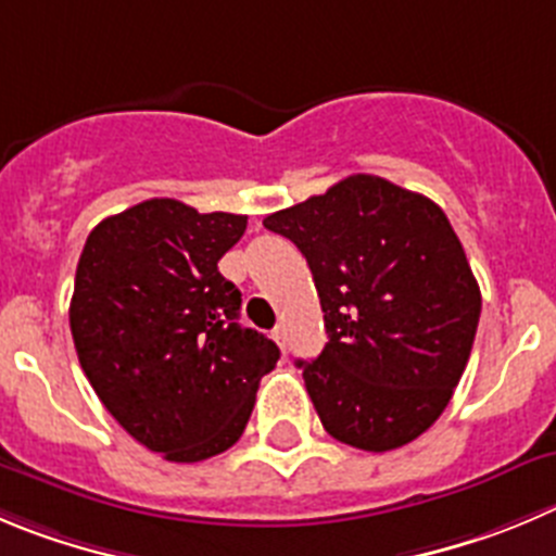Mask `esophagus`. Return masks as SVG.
Returning a JSON list of instances; mask_svg holds the SVG:
<instances>
[{
    "instance_id": "obj_1",
    "label": "esophagus",
    "mask_w": 556,
    "mask_h": 556,
    "mask_svg": "<svg viewBox=\"0 0 556 556\" xmlns=\"http://www.w3.org/2000/svg\"><path fill=\"white\" fill-rule=\"evenodd\" d=\"M271 337L279 342V345H285V329H282V326H277V329L271 331Z\"/></svg>"
}]
</instances>
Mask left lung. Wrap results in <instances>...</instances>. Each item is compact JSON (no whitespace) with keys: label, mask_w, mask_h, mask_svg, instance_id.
Segmentation results:
<instances>
[{"label":"left lung","mask_w":556,"mask_h":556,"mask_svg":"<svg viewBox=\"0 0 556 556\" xmlns=\"http://www.w3.org/2000/svg\"><path fill=\"white\" fill-rule=\"evenodd\" d=\"M307 257L329 342L302 367L326 433L387 453L442 417L466 370L480 288L444 211L378 175L266 216Z\"/></svg>","instance_id":"obj_1"}]
</instances>
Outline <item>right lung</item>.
Here are the masks:
<instances>
[{"label":"right lung","instance_id":"right-lung-1","mask_svg":"<svg viewBox=\"0 0 556 556\" xmlns=\"http://www.w3.org/2000/svg\"><path fill=\"white\" fill-rule=\"evenodd\" d=\"M243 230L247 216L155 197L103 219L76 266L81 370L106 412L175 464L230 450L279 359L274 340L238 324L241 290L219 274Z\"/></svg>","mask_w":556,"mask_h":556}]
</instances>
